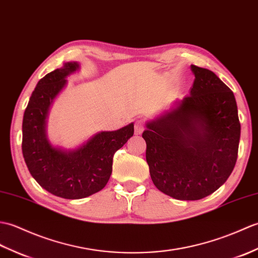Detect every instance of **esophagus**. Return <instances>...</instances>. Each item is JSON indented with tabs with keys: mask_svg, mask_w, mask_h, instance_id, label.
<instances>
[{
	"mask_svg": "<svg viewBox=\"0 0 258 258\" xmlns=\"http://www.w3.org/2000/svg\"><path fill=\"white\" fill-rule=\"evenodd\" d=\"M145 128H146V122L142 119L137 120V121L135 122V133L137 135H140L144 133Z\"/></svg>",
	"mask_w": 258,
	"mask_h": 258,
	"instance_id": "esophagus-1",
	"label": "esophagus"
}]
</instances>
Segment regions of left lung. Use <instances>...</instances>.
I'll return each mask as SVG.
<instances>
[{
	"mask_svg": "<svg viewBox=\"0 0 258 258\" xmlns=\"http://www.w3.org/2000/svg\"><path fill=\"white\" fill-rule=\"evenodd\" d=\"M190 95L147 124L146 159L153 184L196 201L216 191L235 167L241 123L233 91L213 72L191 65Z\"/></svg>",
	"mask_w": 258,
	"mask_h": 258,
	"instance_id": "8db88e82",
	"label": "left lung"
}]
</instances>
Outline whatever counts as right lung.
Wrapping results in <instances>:
<instances>
[{
    "mask_svg": "<svg viewBox=\"0 0 258 258\" xmlns=\"http://www.w3.org/2000/svg\"><path fill=\"white\" fill-rule=\"evenodd\" d=\"M78 68L67 62L38 82L23 118L22 151L32 176L49 193L62 199H83L102 190L112 171L113 154L134 136V123L100 133L73 152L51 147L45 133L46 117L66 77Z\"/></svg>",
    "mask_w": 258,
    "mask_h": 258,
    "instance_id": "obj_1",
    "label": "right lung"
}]
</instances>
